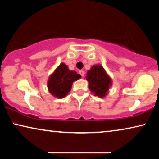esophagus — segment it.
<instances>
[{
	"label": "esophagus",
	"mask_w": 159,
	"mask_h": 159,
	"mask_svg": "<svg viewBox=\"0 0 159 159\" xmlns=\"http://www.w3.org/2000/svg\"><path fill=\"white\" fill-rule=\"evenodd\" d=\"M79 73H80V75L82 76V77H83L84 75V71H82V70H80V71H79Z\"/></svg>",
	"instance_id": "esophagus-1"
}]
</instances>
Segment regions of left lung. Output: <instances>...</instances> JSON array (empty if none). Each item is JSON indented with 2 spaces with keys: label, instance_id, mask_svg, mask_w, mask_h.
Segmentation results:
<instances>
[{
  "label": "left lung",
  "instance_id": "1",
  "mask_svg": "<svg viewBox=\"0 0 159 159\" xmlns=\"http://www.w3.org/2000/svg\"><path fill=\"white\" fill-rule=\"evenodd\" d=\"M86 80L88 81L91 92L100 98L105 97L108 94V88L112 84L111 79L101 65H94L91 67L87 73Z\"/></svg>",
  "mask_w": 159,
  "mask_h": 159
}]
</instances>
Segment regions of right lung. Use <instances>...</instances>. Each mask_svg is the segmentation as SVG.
Returning <instances> with one entry per match:
<instances>
[{
    "instance_id": "1",
    "label": "right lung",
    "mask_w": 159,
    "mask_h": 159,
    "mask_svg": "<svg viewBox=\"0 0 159 159\" xmlns=\"http://www.w3.org/2000/svg\"><path fill=\"white\" fill-rule=\"evenodd\" d=\"M81 78L75 71L69 70L68 66L61 63L50 76L48 81L49 92L58 98H64L70 92L73 82Z\"/></svg>"
}]
</instances>
